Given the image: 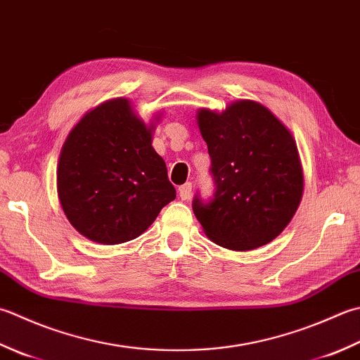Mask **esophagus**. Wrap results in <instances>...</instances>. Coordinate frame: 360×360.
Listing matches in <instances>:
<instances>
[{"instance_id":"obj_1","label":"esophagus","mask_w":360,"mask_h":360,"mask_svg":"<svg viewBox=\"0 0 360 360\" xmlns=\"http://www.w3.org/2000/svg\"><path fill=\"white\" fill-rule=\"evenodd\" d=\"M179 196L181 200H190V196H192V182H186L184 186L179 187Z\"/></svg>"}]
</instances>
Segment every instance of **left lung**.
<instances>
[{"label":"left lung","instance_id":"obj_1","mask_svg":"<svg viewBox=\"0 0 360 360\" xmlns=\"http://www.w3.org/2000/svg\"><path fill=\"white\" fill-rule=\"evenodd\" d=\"M198 126L212 167L215 193L192 202L210 240L248 251L276 238L301 202L302 167L297 142L281 120L256 101L226 110L200 109Z\"/></svg>","mask_w":360,"mask_h":360}]
</instances>
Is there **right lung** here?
<instances>
[{"instance_id": "obj_1", "label": "right lung", "mask_w": 360, "mask_h": 360, "mask_svg": "<svg viewBox=\"0 0 360 360\" xmlns=\"http://www.w3.org/2000/svg\"><path fill=\"white\" fill-rule=\"evenodd\" d=\"M126 98L109 100L81 118L62 146L58 195L72 226L103 245L139 237L176 198L164 159Z\"/></svg>"}]
</instances>
